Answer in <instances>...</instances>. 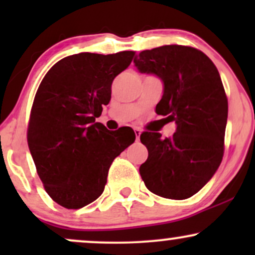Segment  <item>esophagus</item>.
Listing matches in <instances>:
<instances>
[{"label": "esophagus", "instance_id": "obj_1", "mask_svg": "<svg viewBox=\"0 0 255 255\" xmlns=\"http://www.w3.org/2000/svg\"><path fill=\"white\" fill-rule=\"evenodd\" d=\"M134 133H135L136 141H139V139H140V134H141V130H140V129H137V128H134Z\"/></svg>", "mask_w": 255, "mask_h": 255}]
</instances>
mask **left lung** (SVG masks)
<instances>
[{"mask_svg": "<svg viewBox=\"0 0 255 255\" xmlns=\"http://www.w3.org/2000/svg\"><path fill=\"white\" fill-rule=\"evenodd\" d=\"M134 66L162 80L156 113L176 124L170 137L148 131L140 135L148 151L139 169L142 181L159 197L191 198L211 180L223 158L228 99L219 73L204 52L183 45L141 51Z\"/></svg>", "mask_w": 255, "mask_h": 255, "instance_id": "left-lung-1", "label": "left lung"}]
</instances>
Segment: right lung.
Listing matches in <instances>:
<instances>
[{"label":"right lung","instance_id":"add662e5","mask_svg":"<svg viewBox=\"0 0 255 255\" xmlns=\"http://www.w3.org/2000/svg\"><path fill=\"white\" fill-rule=\"evenodd\" d=\"M134 51L80 52L58 61L34 97L27 141L46 193L66 209L99 198L113 160L135 140L130 127L108 130L96 119L109 104L111 84Z\"/></svg>","mask_w":255,"mask_h":255}]
</instances>
